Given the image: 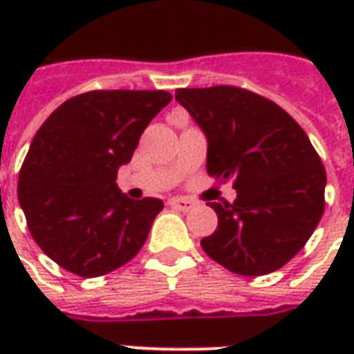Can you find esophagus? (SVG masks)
I'll return each mask as SVG.
<instances>
[{"label": "esophagus", "mask_w": 354, "mask_h": 354, "mask_svg": "<svg viewBox=\"0 0 354 354\" xmlns=\"http://www.w3.org/2000/svg\"><path fill=\"white\" fill-rule=\"evenodd\" d=\"M169 205L172 208H178V210H184V212H187V210H192V208L195 207L193 201L184 199V197H174V199L169 201Z\"/></svg>", "instance_id": "34e87169"}]
</instances>
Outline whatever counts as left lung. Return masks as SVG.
I'll return each instance as SVG.
<instances>
[{
    "label": "left lung",
    "mask_w": 354,
    "mask_h": 354,
    "mask_svg": "<svg viewBox=\"0 0 354 354\" xmlns=\"http://www.w3.org/2000/svg\"><path fill=\"white\" fill-rule=\"evenodd\" d=\"M176 100L207 136L208 174L233 180L237 189L233 203H208L218 227L201 241L203 250L245 277L281 269L324 212L326 170L305 131L245 88H178Z\"/></svg>",
    "instance_id": "obj_1"
}]
</instances>
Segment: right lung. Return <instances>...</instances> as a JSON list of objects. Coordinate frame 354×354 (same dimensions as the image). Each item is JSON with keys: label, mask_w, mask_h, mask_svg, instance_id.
<instances>
[{"label": "right lung", "mask_w": 354, "mask_h": 354, "mask_svg": "<svg viewBox=\"0 0 354 354\" xmlns=\"http://www.w3.org/2000/svg\"><path fill=\"white\" fill-rule=\"evenodd\" d=\"M172 96L165 91H91L58 106L32 140L19 176V203L43 252L83 279L131 261L162 201H134L117 170Z\"/></svg>", "instance_id": "add662e5"}]
</instances>
